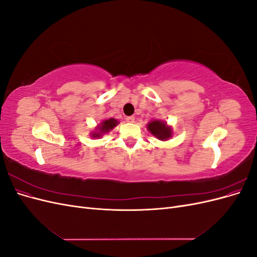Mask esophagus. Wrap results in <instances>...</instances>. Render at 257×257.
<instances>
[{"label":"esophagus","instance_id":"34e87169","mask_svg":"<svg viewBox=\"0 0 257 257\" xmlns=\"http://www.w3.org/2000/svg\"><path fill=\"white\" fill-rule=\"evenodd\" d=\"M126 121H127L128 123H134V122H135V116H134V115L126 116Z\"/></svg>","mask_w":257,"mask_h":257}]
</instances>
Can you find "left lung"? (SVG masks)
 <instances>
[{
    "instance_id": "8db88e82",
    "label": "left lung",
    "mask_w": 257,
    "mask_h": 257,
    "mask_svg": "<svg viewBox=\"0 0 257 257\" xmlns=\"http://www.w3.org/2000/svg\"><path fill=\"white\" fill-rule=\"evenodd\" d=\"M147 130L159 141L165 142L173 136V128L163 120H151L147 124Z\"/></svg>"
}]
</instances>
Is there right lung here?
Masks as SVG:
<instances>
[{
    "label": "right lung",
    "instance_id": "right-lung-1",
    "mask_svg": "<svg viewBox=\"0 0 257 257\" xmlns=\"http://www.w3.org/2000/svg\"><path fill=\"white\" fill-rule=\"evenodd\" d=\"M118 124H119V121L114 118L105 119L99 124H97L95 130L93 131L90 135L92 138H100L103 135L109 133V132L113 130L116 125H118Z\"/></svg>",
    "mask_w": 257,
    "mask_h": 257
}]
</instances>
